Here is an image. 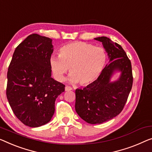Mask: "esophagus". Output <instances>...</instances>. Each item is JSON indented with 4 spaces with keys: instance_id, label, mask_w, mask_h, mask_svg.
I'll list each match as a JSON object with an SVG mask.
<instances>
[{
    "instance_id": "esophagus-1",
    "label": "esophagus",
    "mask_w": 152,
    "mask_h": 152,
    "mask_svg": "<svg viewBox=\"0 0 152 152\" xmlns=\"http://www.w3.org/2000/svg\"><path fill=\"white\" fill-rule=\"evenodd\" d=\"M65 91H69L72 90V88L69 87V86H66V87H65Z\"/></svg>"
}]
</instances>
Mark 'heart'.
<instances>
[{"label":"heart","mask_w":152,"mask_h":152,"mask_svg":"<svg viewBox=\"0 0 152 152\" xmlns=\"http://www.w3.org/2000/svg\"><path fill=\"white\" fill-rule=\"evenodd\" d=\"M106 59V53L102 48L76 42L61 48L59 56H51L50 65L56 80H64L65 74L69 68V82L85 86L99 78L104 69Z\"/></svg>","instance_id":"b5f03b06"}]
</instances>
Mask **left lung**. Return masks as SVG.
I'll return each instance as SVG.
<instances>
[{"label": "left lung", "instance_id": "8db88e82", "mask_svg": "<svg viewBox=\"0 0 152 152\" xmlns=\"http://www.w3.org/2000/svg\"><path fill=\"white\" fill-rule=\"evenodd\" d=\"M94 39L102 43L109 63L94 83L76 89L75 109L84 121L100 124L114 118L123 110L132 89L133 77L130 61L120 45L106 37ZM117 71L121 73L119 78L110 81Z\"/></svg>", "mask_w": 152, "mask_h": 152}]
</instances>
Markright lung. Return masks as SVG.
I'll use <instances>...</instances> for the list:
<instances>
[{
    "label": "right lung",
    "mask_w": 152,
    "mask_h": 152,
    "mask_svg": "<svg viewBox=\"0 0 152 152\" xmlns=\"http://www.w3.org/2000/svg\"><path fill=\"white\" fill-rule=\"evenodd\" d=\"M52 42L38 34L28 35L15 48L8 68L9 104L17 118L31 128L50 121L56 99L65 91V85L51 77Z\"/></svg>",
    "instance_id": "right-lung-1"
}]
</instances>
